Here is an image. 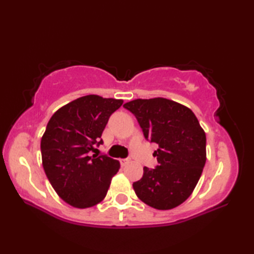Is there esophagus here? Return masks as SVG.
<instances>
[{
  "mask_svg": "<svg viewBox=\"0 0 254 254\" xmlns=\"http://www.w3.org/2000/svg\"><path fill=\"white\" fill-rule=\"evenodd\" d=\"M120 161H121V165L122 166H127V163L131 162V159L130 158H126V159H121V160H120Z\"/></svg>",
  "mask_w": 254,
  "mask_h": 254,
  "instance_id": "34e87169",
  "label": "esophagus"
}]
</instances>
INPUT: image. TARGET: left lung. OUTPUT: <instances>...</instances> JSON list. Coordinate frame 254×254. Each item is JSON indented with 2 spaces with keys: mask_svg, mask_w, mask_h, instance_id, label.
<instances>
[{
  "mask_svg": "<svg viewBox=\"0 0 254 254\" xmlns=\"http://www.w3.org/2000/svg\"><path fill=\"white\" fill-rule=\"evenodd\" d=\"M144 137L157 143L153 152L159 165L143 168L142 178L133 183L136 196L156 209H171L191 195L206 162V134L187 106L167 98L127 102Z\"/></svg>",
  "mask_w": 254,
  "mask_h": 254,
  "instance_id": "1",
  "label": "left lung"
}]
</instances>
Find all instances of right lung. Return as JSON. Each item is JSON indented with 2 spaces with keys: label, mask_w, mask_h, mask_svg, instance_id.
<instances>
[{
  "label": "right lung",
  "mask_w": 254,
  "mask_h": 254,
  "mask_svg": "<svg viewBox=\"0 0 254 254\" xmlns=\"http://www.w3.org/2000/svg\"><path fill=\"white\" fill-rule=\"evenodd\" d=\"M122 100L86 95L51 117L41 139V157L47 178L58 196L76 208H88L105 198L120 162L93 154L103 143L102 133Z\"/></svg>",
  "instance_id": "obj_1"
}]
</instances>
